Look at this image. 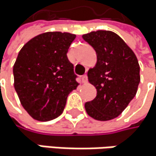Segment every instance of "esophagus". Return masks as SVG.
I'll return each mask as SVG.
<instances>
[{"label":"esophagus","mask_w":156,"mask_h":156,"mask_svg":"<svg viewBox=\"0 0 156 156\" xmlns=\"http://www.w3.org/2000/svg\"><path fill=\"white\" fill-rule=\"evenodd\" d=\"M81 79H82V82L83 83H87V81H88V76H87V74L83 75Z\"/></svg>","instance_id":"1"}]
</instances>
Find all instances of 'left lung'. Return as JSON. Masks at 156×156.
Here are the masks:
<instances>
[{"label": "left lung", "instance_id": "left-lung-1", "mask_svg": "<svg viewBox=\"0 0 156 156\" xmlns=\"http://www.w3.org/2000/svg\"><path fill=\"white\" fill-rule=\"evenodd\" d=\"M96 51L97 64L88 72L97 95L85 104L94 119L117 117L135 97L140 81V66L132 50L112 31L98 30L82 36Z\"/></svg>", "mask_w": 156, "mask_h": 156}]
</instances>
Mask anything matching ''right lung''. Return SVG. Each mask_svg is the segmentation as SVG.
Returning <instances> with one entry per match:
<instances>
[{"label":"right lung","mask_w":156,"mask_h":156,"mask_svg":"<svg viewBox=\"0 0 156 156\" xmlns=\"http://www.w3.org/2000/svg\"><path fill=\"white\" fill-rule=\"evenodd\" d=\"M76 35L46 32L26 43L13 73L15 89L25 110L34 119L49 121L64 111L68 94L77 87L67 51Z\"/></svg>","instance_id":"obj_1"}]
</instances>
